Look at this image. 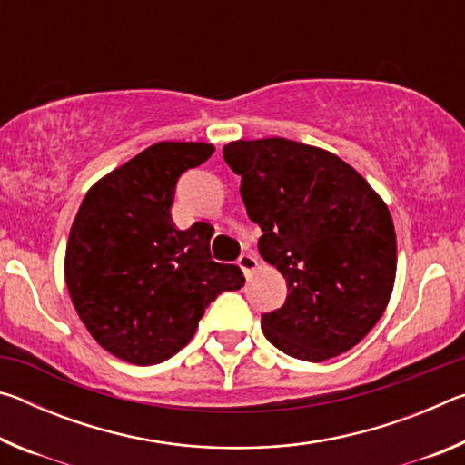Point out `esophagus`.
<instances>
[{
	"label": "esophagus",
	"instance_id": "obj_1",
	"mask_svg": "<svg viewBox=\"0 0 465 465\" xmlns=\"http://www.w3.org/2000/svg\"><path fill=\"white\" fill-rule=\"evenodd\" d=\"M256 264H258L256 258L250 256V254H242V256L238 258V266L243 271V274H246V277H250V272L256 269Z\"/></svg>",
	"mask_w": 465,
	"mask_h": 465
}]
</instances>
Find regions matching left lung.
Returning a JSON list of instances; mask_svg holds the SVG:
<instances>
[{
	"instance_id": "obj_1",
	"label": "left lung",
	"mask_w": 465,
	"mask_h": 465,
	"mask_svg": "<svg viewBox=\"0 0 465 465\" xmlns=\"http://www.w3.org/2000/svg\"><path fill=\"white\" fill-rule=\"evenodd\" d=\"M223 160L242 176L258 250L287 281L262 332L289 357L320 363L371 332L396 281L388 204L359 172L326 149L282 137L232 141Z\"/></svg>"
}]
</instances>
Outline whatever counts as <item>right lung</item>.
I'll return each mask as SVG.
<instances>
[{"mask_svg": "<svg viewBox=\"0 0 465 465\" xmlns=\"http://www.w3.org/2000/svg\"><path fill=\"white\" fill-rule=\"evenodd\" d=\"M211 143L160 141L100 178L80 204L65 250L77 316L102 349L155 365L188 344L204 308L243 287L242 271L211 258L213 227L172 222L176 183L213 155Z\"/></svg>", "mask_w": 465, "mask_h": 465, "instance_id": "add662e5", "label": "right lung"}]
</instances>
